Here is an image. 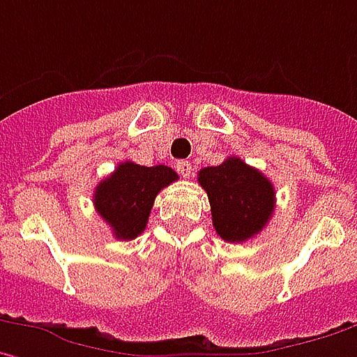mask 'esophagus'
<instances>
[{"label": "esophagus", "instance_id": "obj_1", "mask_svg": "<svg viewBox=\"0 0 357 357\" xmlns=\"http://www.w3.org/2000/svg\"><path fill=\"white\" fill-rule=\"evenodd\" d=\"M176 167H178L179 176H183V178H192V176H194V165H192V162H188V160L178 162L176 163Z\"/></svg>", "mask_w": 357, "mask_h": 357}]
</instances>
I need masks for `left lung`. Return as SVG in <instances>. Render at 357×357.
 <instances>
[{
	"label": "left lung",
	"mask_w": 357,
	"mask_h": 357,
	"mask_svg": "<svg viewBox=\"0 0 357 357\" xmlns=\"http://www.w3.org/2000/svg\"><path fill=\"white\" fill-rule=\"evenodd\" d=\"M211 208V222L222 240L240 243L259 234L270 222L275 192L259 169L240 158H227L197 174Z\"/></svg>",
	"instance_id": "left-lung-1"
}]
</instances>
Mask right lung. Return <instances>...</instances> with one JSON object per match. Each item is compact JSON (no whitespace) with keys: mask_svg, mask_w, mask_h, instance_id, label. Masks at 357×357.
I'll list each match as a JSON object with an SVG mask.
<instances>
[{"mask_svg":"<svg viewBox=\"0 0 357 357\" xmlns=\"http://www.w3.org/2000/svg\"><path fill=\"white\" fill-rule=\"evenodd\" d=\"M176 179L178 174L167 165L123 162L98 183L93 206L117 240H135L148 225L155 195Z\"/></svg>","mask_w":357,"mask_h":357,"instance_id":"1","label":"right lung"}]
</instances>
